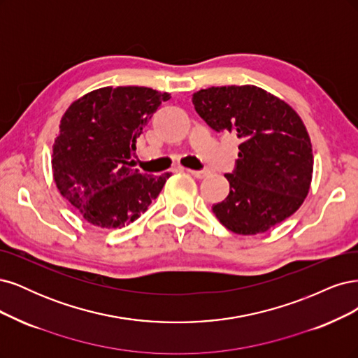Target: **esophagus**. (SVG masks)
Instances as JSON below:
<instances>
[{
  "mask_svg": "<svg viewBox=\"0 0 358 358\" xmlns=\"http://www.w3.org/2000/svg\"><path fill=\"white\" fill-rule=\"evenodd\" d=\"M186 171H187V172H190V174H192L193 177L199 178V180L206 178V177H208V174H210L208 171H193V169H186Z\"/></svg>",
  "mask_w": 358,
  "mask_h": 358,
  "instance_id": "1",
  "label": "esophagus"
}]
</instances>
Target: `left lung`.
<instances>
[{"label": "left lung", "mask_w": 358, "mask_h": 358, "mask_svg": "<svg viewBox=\"0 0 358 358\" xmlns=\"http://www.w3.org/2000/svg\"><path fill=\"white\" fill-rule=\"evenodd\" d=\"M199 116L217 132L238 135L229 194L213 213L230 232L264 234L294 214L313 181V144L301 116L255 85L213 86L193 94Z\"/></svg>", "instance_id": "8db88e82"}]
</instances>
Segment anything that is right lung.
I'll list each match as a JSON object with an SVG mask.
<instances>
[{
  "label": "right lung",
  "mask_w": 358,
  "mask_h": 358,
  "mask_svg": "<svg viewBox=\"0 0 358 358\" xmlns=\"http://www.w3.org/2000/svg\"><path fill=\"white\" fill-rule=\"evenodd\" d=\"M171 96L143 86L99 87L73 101L55 138L56 187L90 224L124 227L144 214L169 172L160 177L129 168L136 138Z\"/></svg>",
  "instance_id": "obj_1"
}]
</instances>
